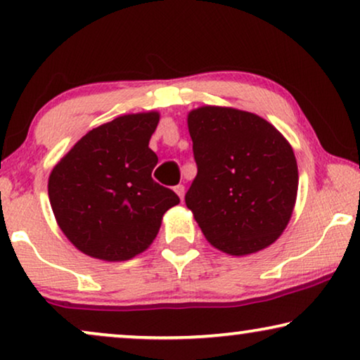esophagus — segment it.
I'll return each mask as SVG.
<instances>
[{"label": "esophagus", "instance_id": "obj_1", "mask_svg": "<svg viewBox=\"0 0 360 360\" xmlns=\"http://www.w3.org/2000/svg\"><path fill=\"white\" fill-rule=\"evenodd\" d=\"M174 190H175V193L179 195V198L184 200V196H185V186H184V185H176Z\"/></svg>", "mask_w": 360, "mask_h": 360}]
</instances>
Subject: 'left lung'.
Wrapping results in <instances>:
<instances>
[{
	"instance_id": "8db88e82",
	"label": "left lung",
	"mask_w": 360,
	"mask_h": 360,
	"mask_svg": "<svg viewBox=\"0 0 360 360\" xmlns=\"http://www.w3.org/2000/svg\"><path fill=\"white\" fill-rule=\"evenodd\" d=\"M188 131L198 174L185 203L205 238L231 255L269 248L297 201L292 146L264 117L234 108H196Z\"/></svg>"
}]
</instances>
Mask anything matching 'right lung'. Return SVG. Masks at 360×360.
Instances as JSON below:
<instances>
[{
  "instance_id": "1",
  "label": "right lung",
  "mask_w": 360,
  "mask_h": 360,
  "mask_svg": "<svg viewBox=\"0 0 360 360\" xmlns=\"http://www.w3.org/2000/svg\"><path fill=\"white\" fill-rule=\"evenodd\" d=\"M159 112L116 117L91 129L53 167L49 200L68 240L90 257L129 260L152 244L175 191L152 179L149 149Z\"/></svg>"
}]
</instances>
